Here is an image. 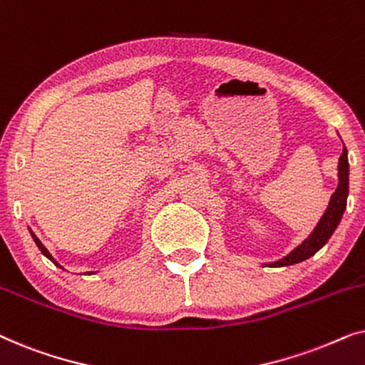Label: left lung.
<instances>
[{"label": "left lung", "mask_w": 365, "mask_h": 365, "mask_svg": "<svg viewBox=\"0 0 365 365\" xmlns=\"http://www.w3.org/2000/svg\"><path fill=\"white\" fill-rule=\"evenodd\" d=\"M339 184L336 192L332 194L331 201L326 212L322 214L321 221L317 222V226L314 227V231L309 234L307 239H304L302 244L284 256L282 259L274 262H264V266L267 267H284V266H292V264L302 262L314 256L319 249L326 246V242L331 239V236L336 231L339 222H341L342 214L346 211L347 206V196H349V159H347V149L344 146L341 158H339Z\"/></svg>", "instance_id": "1"}]
</instances>
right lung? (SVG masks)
<instances>
[{"label": "right lung", "mask_w": 365, "mask_h": 365, "mask_svg": "<svg viewBox=\"0 0 365 365\" xmlns=\"http://www.w3.org/2000/svg\"><path fill=\"white\" fill-rule=\"evenodd\" d=\"M29 234H31L33 241H34V242H36V246H38V249H39V251H41V252L44 254V256H46V257L49 259V261H51V262H54V264H56V266H58V267H61V266H59V264L56 262V259H54V257L51 256V254H49V251H48V249L43 246V242H41V241H39V239H38L36 236H34V232L31 231V229H29ZM86 274H94V272H86Z\"/></svg>", "instance_id": "right-lung-1"}]
</instances>
